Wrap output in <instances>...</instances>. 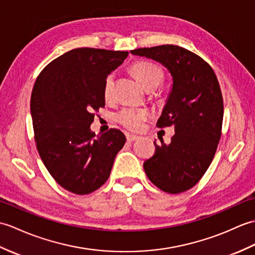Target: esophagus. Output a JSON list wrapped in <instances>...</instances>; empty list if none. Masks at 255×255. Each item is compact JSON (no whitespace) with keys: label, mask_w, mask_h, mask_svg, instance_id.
Masks as SVG:
<instances>
[{"label":"esophagus","mask_w":255,"mask_h":255,"mask_svg":"<svg viewBox=\"0 0 255 255\" xmlns=\"http://www.w3.org/2000/svg\"><path fill=\"white\" fill-rule=\"evenodd\" d=\"M127 139H128V142H135V140L139 139V136H137V135H133V134H128Z\"/></svg>","instance_id":"1"}]
</instances>
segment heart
I'll return each instance as SVG.
<instances>
[{"instance_id": "heart-1", "label": "heart", "mask_w": 255, "mask_h": 255, "mask_svg": "<svg viewBox=\"0 0 255 255\" xmlns=\"http://www.w3.org/2000/svg\"><path fill=\"white\" fill-rule=\"evenodd\" d=\"M132 71L145 89H148L150 87L157 88V86H159L160 83L163 81V77H165L161 67L148 61H140L135 63L132 66ZM115 73H111L106 77L104 83L105 98L111 97L113 85H115ZM146 119V111L133 108H124L117 115L118 122L127 128L132 129V131H138V129L142 128Z\"/></svg>"}]
</instances>
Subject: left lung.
Returning a JSON list of instances; mask_svg holds the SVG:
<instances>
[{
    "instance_id": "1",
    "label": "left lung",
    "mask_w": 255,
    "mask_h": 255,
    "mask_svg": "<svg viewBox=\"0 0 255 255\" xmlns=\"http://www.w3.org/2000/svg\"><path fill=\"white\" fill-rule=\"evenodd\" d=\"M131 53L159 62L172 76L157 127H174L175 134L169 145L154 142L155 154L143 165L146 175L167 193L190 190L211 165L222 136L224 101L216 74L201 56L173 44Z\"/></svg>"
}]
</instances>
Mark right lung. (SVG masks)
<instances>
[{
    "instance_id": "right-lung-1",
    "label": "right lung",
    "mask_w": 255,
    "mask_h": 255,
    "mask_svg": "<svg viewBox=\"0 0 255 255\" xmlns=\"http://www.w3.org/2000/svg\"><path fill=\"white\" fill-rule=\"evenodd\" d=\"M128 51L78 48L44 67L33 85L30 112L39 155L62 188L84 195L108 180L115 158L126 144L117 128L96 135L95 113L105 107L106 77Z\"/></svg>"
}]
</instances>
